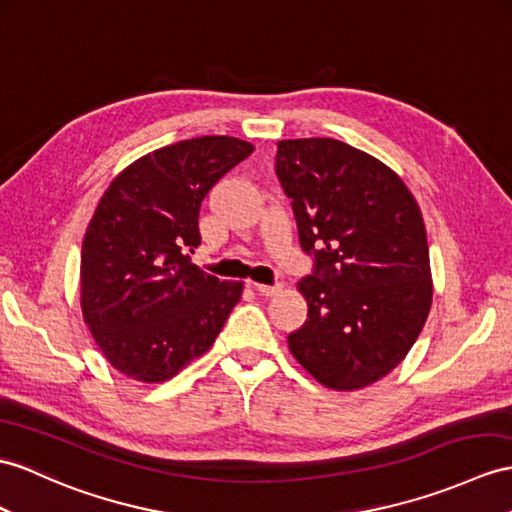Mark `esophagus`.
Segmentation results:
<instances>
[{
  "mask_svg": "<svg viewBox=\"0 0 512 512\" xmlns=\"http://www.w3.org/2000/svg\"><path fill=\"white\" fill-rule=\"evenodd\" d=\"M254 289H256L260 295H276V293H280L282 284H280V282H276V284H254Z\"/></svg>",
  "mask_w": 512,
  "mask_h": 512,
  "instance_id": "1",
  "label": "esophagus"
}]
</instances>
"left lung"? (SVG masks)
Segmentation results:
<instances>
[{"label": "left lung", "mask_w": 512, "mask_h": 512, "mask_svg": "<svg viewBox=\"0 0 512 512\" xmlns=\"http://www.w3.org/2000/svg\"><path fill=\"white\" fill-rule=\"evenodd\" d=\"M276 173L313 258L291 352L330 389H363L402 363L430 313L421 210L397 173L336 139L280 141Z\"/></svg>", "instance_id": "1"}]
</instances>
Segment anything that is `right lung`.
<instances>
[{"label": "right lung", "instance_id": "1", "mask_svg": "<svg viewBox=\"0 0 512 512\" xmlns=\"http://www.w3.org/2000/svg\"><path fill=\"white\" fill-rule=\"evenodd\" d=\"M254 147L197 136L139 158L112 180L82 241V313L108 363L165 382L215 343L243 284L191 263L208 191Z\"/></svg>", "mask_w": 512, "mask_h": 512}]
</instances>
